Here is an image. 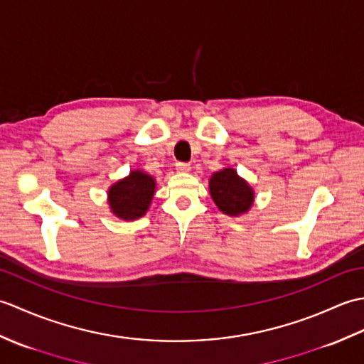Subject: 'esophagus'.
Instances as JSON below:
<instances>
[{
  "label": "esophagus",
  "instance_id": "34e87169",
  "mask_svg": "<svg viewBox=\"0 0 364 364\" xmlns=\"http://www.w3.org/2000/svg\"><path fill=\"white\" fill-rule=\"evenodd\" d=\"M175 166L178 172H189L191 170V164H188V162H176Z\"/></svg>",
  "mask_w": 364,
  "mask_h": 364
}]
</instances>
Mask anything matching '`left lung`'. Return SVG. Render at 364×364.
<instances>
[{"instance_id": "1", "label": "left lung", "mask_w": 364, "mask_h": 364, "mask_svg": "<svg viewBox=\"0 0 364 364\" xmlns=\"http://www.w3.org/2000/svg\"><path fill=\"white\" fill-rule=\"evenodd\" d=\"M210 194L215 206L230 218L247 214L255 203L253 188L233 167H223L210 176Z\"/></svg>"}]
</instances>
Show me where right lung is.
<instances>
[{
	"instance_id": "obj_1",
	"label": "right lung",
	"mask_w": 364,
	"mask_h": 364,
	"mask_svg": "<svg viewBox=\"0 0 364 364\" xmlns=\"http://www.w3.org/2000/svg\"><path fill=\"white\" fill-rule=\"evenodd\" d=\"M154 192V176L144 172L142 168H134L128 176L111 184L107 189V205L115 218L136 220L149 211Z\"/></svg>"
}]
</instances>
